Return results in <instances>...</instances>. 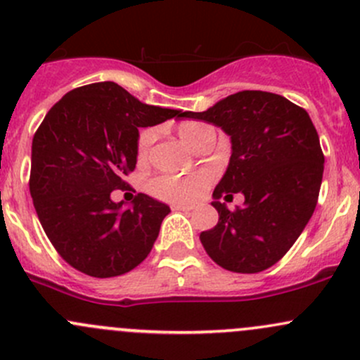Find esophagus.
I'll list each match as a JSON object with an SVG mask.
<instances>
[{"instance_id":"obj_1","label":"esophagus","mask_w":360,"mask_h":360,"mask_svg":"<svg viewBox=\"0 0 360 360\" xmlns=\"http://www.w3.org/2000/svg\"><path fill=\"white\" fill-rule=\"evenodd\" d=\"M173 210H176V211H191V210H194V206H191V205H175V206H173Z\"/></svg>"}]
</instances>
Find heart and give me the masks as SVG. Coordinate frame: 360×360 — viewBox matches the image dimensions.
<instances>
[{"label":"heart","instance_id":"obj_1","mask_svg":"<svg viewBox=\"0 0 360 360\" xmlns=\"http://www.w3.org/2000/svg\"><path fill=\"white\" fill-rule=\"evenodd\" d=\"M213 131L210 126L198 121H187L179 126V135L181 142L188 146L191 149H195L202 136L206 133ZM155 139L154 129H143L139 136L136 143V154L140 159L149 154L150 146ZM214 173L211 169H199V172L191 173V175H169V173H161L155 175L147 181V188L154 198L162 199L169 202H192L213 184Z\"/></svg>","mask_w":360,"mask_h":360}]
</instances>
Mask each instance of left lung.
Returning <instances> with one entry per match:
<instances>
[{
  "mask_svg": "<svg viewBox=\"0 0 360 360\" xmlns=\"http://www.w3.org/2000/svg\"><path fill=\"white\" fill-rule=\"evenodd\" d=\"M184 117L213 123L231 136L227 172L213 191L218 224L201 232L211 260L239 274L277 263L295 244L316 210L324 155L305 109L281 95L244 90L205 112ZM240 191L245 206L231 212L220 198Z\"/></svg>",
  "mask_w": 360,
  "mask_h": 360,
  "instance_id": "8db88e82",
  "label": "left lung"
}]
</instances>
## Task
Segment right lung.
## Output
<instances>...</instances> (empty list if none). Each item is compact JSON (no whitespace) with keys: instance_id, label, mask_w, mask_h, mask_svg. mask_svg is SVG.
<instances>
[{"instance_id":"right-lung-1","label":"right lung","mask_w":360,"mask_h":360,"mask_svg":"<svg viewBox=\"0 0 360 360\" xmlns=\"http://www.w3.org/2000/svg\"><path fill=\"white\" fill-rule=\"evenodd\" d=\"M184 117L149 105L112 81L76 88L44 116L32 139L31 191L48 239L70 266L116 277L147 258L169 206L136 194L128 207L110 192L135 169L139 128Z\"/></svg>"}]
</instances>
